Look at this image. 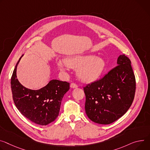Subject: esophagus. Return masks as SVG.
Here are the masks:
<instances>
[{
	"label": "esophagus",
	"instance_id": "obj_1",
	"mask_svg": "<svg viewBox=\"0 0 150 150\" xmlns=\"http://www.w3.org/2000/svg\"><path fill=\"white\" fill-rule=\"evenodd\" d=\"M70 86H71V88H77V87H78V85H77L76 84L74 83H71V85H70Z\"/></svg>",
	"mask_w": 150,
	"mask_h": 150
}]
</instances>
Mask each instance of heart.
Returning a JSON list of instances; mask_svg holds the SVG:
<instances>
[{
  "instance_id": "heart-1",
  "label": "heart",
  "mask_w": 150,
  "mask_h": 150,
  "mask_svg": "<svg viewBox=\"0 0 150 150\" xmlns=\"http://www.w3.org/2000/svg\"><path fill=\"white\" fill-rule=\"evenodd\" d=\"M65 64L73 69H78L77 75L79 79L86 83L96 81L105 70L106 63L103 59L93 55L76 56L69 57L64 60ZM60 69H64V65L58 63Z\"/></svg>"
}]
</instances>
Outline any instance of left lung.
<instances>
[{
  "mask_svg": "<svg viewBox=\"0 0 150 150\" xmlns=\"http://www.w3.org/2000/svg\"><path fill=\"white\" fill-rule=\"evenodd\" d=\"M117 66L101 79L84 87L85 110L93 122L109 125L123 115L133 101L136 79L130 59L118 57Z\"/></svg>",
  "mask_w": 150,
  "mask_h": 150,
  "instance_id": "8db88e82",
  "label": "left lung"
}]
</instances>
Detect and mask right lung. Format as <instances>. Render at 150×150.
Listing matches in <instances>:
<instances>
[{"instance_id":"add662e5","label":"right lung","mask_w":150,"mask_h":150,"mask_svg":"<svg viewBox=\"0 0 150 150\" xmlns=\"http://www.w3.org/2000/svg\"><path fill=\"white\" fill-rule=\"evenodd\" d=\"M20 59L21 57L16 64L11 79L13 102L25 117L36 124L47 125L58 117L62 100L69 90L70 83L52 79L39 90L27 88L17 78V67Z\"/></svg>"}]
</instances>
